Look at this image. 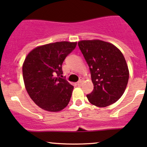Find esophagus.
<instances>
[{"label": "esophagus", "mask_w": 147, "mask_h": 147, "mask_svg": "<svg viewBox=\"0 0 147 147\" xmlns=\"http://www.w3.org/2000/svg\"><path fill=\"white\" fill-rule=\"evenodd\" d=\"M82 82H83V80H82V79H80V80H79V82H77V85H79V86H81V85H82Z\"/></svg>", "instance_id": "esophagus-1"}]
</instances>
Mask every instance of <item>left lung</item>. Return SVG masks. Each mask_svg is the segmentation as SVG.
I'll list each match as a JSON object with an SVG mask.
<instances>
[{"mask_svg":"<svg viewBox=\"0 0 147 147\" xmlns=\"http://www.w3.org/2000/svg\"><path fill=\"white\" fill-rule=\"evenodd\" d=\"M78 45L86 61L94 89L86 97L90 104L106 107L114 104L126 90L129 77L127 63L115 45L102 40H83Z\"/></svg>","mask_w":147,"mask_h":147,"instance_id":"obj_1","label":"left lung"}]
</instances>
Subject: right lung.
<instances>
[{
  "instance_id": "1",
  "label": "right lung",
  "mask_w": 147,
  "mask_h": 147,
  "mask_svg": "<svg viewBox=\"0 0 147 147\" xmlns=\"http://www.w3.org/2000/svg\"><path fill=\"white\" fill-rule=\"evenodd\" d=\"M77 42L60 41L37 46L23 64L25 87L37 106L50 112H59L70 102L74 86L65 79L62 63Z\"/></svg>"
}]
</instances>
